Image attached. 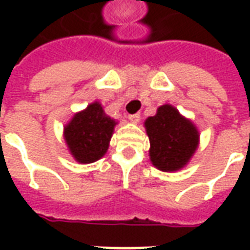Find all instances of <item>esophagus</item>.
Returning a JSON list of instances; mask_svg holds the SVG:
<instances>
[{"label":"esophagus","mask_w":250,"mask_h":250,"mask_svg":"<svg viewBox=\"0 0 250 250\" xmlns=\"http://www.w3.org/2000/svg\"><path fill=\"white\" fill-rule=\"evenodd\" d=\"M128 119H130V122H132V123H138L139 120H141V114H132L128 116Z\"/></svg>","instance_id":"esophagus-1"}]
</instances>
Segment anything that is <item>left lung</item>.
<instances>
[{"label": "left lung", "mask_w": 250, "mask_h": 250, "mask_svg": "<svg viewBox=\"0 0 250 250\" xmlns=\"http://www.w3.org/2000/svg\"><path fill=\"white\" fill-rule=\"evenodd\" d=\"M150 139L151 163L162 171H177L185 167L198 147L199 132L178 109L165 104L155 116L145 122Z\"/></svg>", "instance_id": "1"}]
</instances>
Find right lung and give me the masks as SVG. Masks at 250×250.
I'll list each match as a JSON object with an SVG mask.
<instances>
[{"label":"right lung","mask_w":250,"mask_h":250,"mask_svg":"<svg viewBox=\"0 0 250 250\" xmlns=\"http://www.w3.org/2000/svg\"><path fill=\"white\" fill-rule=\"evenodd\" d=\"M115 125V119L104 112L99 102L73 115L64 127V139L72 157L83 165L99 161L108 150Z\"/></svg>","instance_id":"right-lung-1"}]
</instances>
